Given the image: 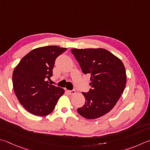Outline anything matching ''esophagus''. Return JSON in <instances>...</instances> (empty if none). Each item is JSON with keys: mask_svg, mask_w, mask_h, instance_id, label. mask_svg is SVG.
Masks as SVG:
<instances>
[{"mask_svg": "<svg viewBox=\"0 0 150 150\" xmlns=\"http://www.w3.org/2000/svg\"><path fill=\"white\" fill-rule=\"evenodd\" d=\"M68 92H69V94L73 95V94H74V93H75V90H69V91H68Z\"/></svg>", "mask_w": 150, "mask_h": 150, "instance_id": "34e87169", "label": "esophagus"}]
</instances>
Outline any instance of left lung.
Wrapping results in <instances>:
<instances>
[{
    "mask_svg": "<svg viewBox=\"0 0 150 150\" xmlns=\"http://www.w3.org/2000/svg\"><path fill=\"white\" fill-rule=\"evenodd\" d=\"M72 54L82 71L90 75L88 92H83V107L78 113L87 119H96L108 113L115 106L126 84L124 64L104 49H72Z\"/></svg>",
    "mask_w": 150,
    "mask_h": 150,
    "instance_id": "8db88e82",
    "label": "left lung"
}]
</instances>
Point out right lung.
Instances as JSON below:
<instances>
[{"instance_id":"1","label":"right lung","mask_w":150,"mask_h":150,"mask_svg":"<svg viewBox=\"0 0 150 150\" xmlns=\"http://www.w3.org/2000/svg\"><path fill=\"white\" fill-rule=\"evenodd\" d=\"M66 50L54 45L35 49L25 55L13 70L15 93L21 105L34 115H48L64 94L63 88L49 84L47 79L52 76L57 58Z\"/></svg>"}]
</instances>
